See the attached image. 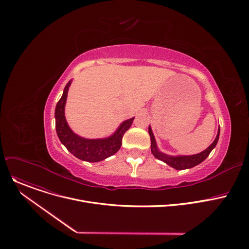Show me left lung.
Returning a JSON list of instances; mask_svg holds the SVG:
<instances>
[{
	"instance_id": "8db88e82",
	"label": "left lung",
	"mask_w": 249,
	"mask_h": 249,
	"mask_svg": "<svg viewBox=\"0 0 249 249\" xmlns=\"http://www.w3.org/2000/svg\"><path fill=\"white\" fill-rule=\"evenodd\" d=\"M149 134L151 137V151H152V154L155 156V158L165 162L166 164H168L169 166H171L177 170H182V169H187V168L196 166L197 164L201 163L203 160H205L208 158V156L210 155L212 150L216 147V145L218 143V140L220 137V127L218 129V134H217L215 141L213 142V143L202 153L197 154V155H192V156L174 157V156H168V155H165V154L160 152L157 147V143L155 140V136L152 132V128L150 126H149Z\"/></svg>"
}]
</instances>
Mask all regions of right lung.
Segmentation results:
<instances>
[{
	"label": "right lung",
	"mask_w": 249,
	"mask_h": 249,
	"mask_svg": "<svg viewBox=\"0 0 249 249\" xmlns=\"http://www.w3.org/2000/svg\"><path fill=\"white\" fill-rule=\"evenodd\" d=\"M71 83L72 81L66 85L55 109L56 132L61 143L76 158L89 162H97L113 156L119 151L123 135L131 127L134 118L124 121L116 132L108 138L86 139L78 136L71 130L65 118V104Z\"/></svg>",
	"instance_id": "1"
}]
</instances>
